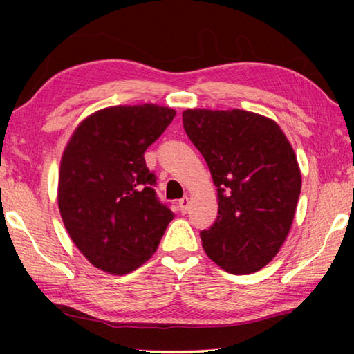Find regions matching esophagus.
<instances>
[{"label": "esophagus", "instance_id": "1", "mask_svg": "<svg viewBox=\"0 0 354 354\" xmlns=\"http://www.w3.org/2000/svg\"><path fill=\"white\" fill-rule=\"evenodd\" d=\"M189 205H190L189 196H183V198L179 200V203H178L179 212H181V214H185V212H187V211H189Z\"/></svg>", "mask_w": 354, "mask_h": 354}]
</instances>
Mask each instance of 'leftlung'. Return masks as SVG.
<instances>
[{
	"label": "left lung",
	"instance_id": "8db88e82",
	"mask_svg": "<svg viewBox=\"0 0 354 354\" xmlns=\"http://www.w3.org/2000/svg\"><path fill=\"white\" fill-rule=\"evenodd\" d=\"M184 131L217 187L218 215L201 231L206 254L232 274L261 270L289 236L301 171L283 129L259 113L187 109Z\"/></svg>",
	"mask_w": 354,
	"mask_h": 354
}]
</instances>
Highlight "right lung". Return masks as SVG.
<instances>
[{"mask_svg": "<svg viewBox=\"0 0 354 354\" xmlns=\"http://www.w3.org/2000/svg\"><path fill=\"white\" fill-rule=\"evenodd\" d=\"M175 115L151 103L106 107L84 118L64 149L59 211L71 241L100 270L139 268L175 217L156 196L143 158Z\"/></svg>", "mask_w": 354, "mask_h": 354, "instance_id": "add662e5", "label": "right lung"}]
</instances>
